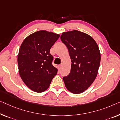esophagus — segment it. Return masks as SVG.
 <instances>
[{
	"instance_id": "1",
	"label": "esophagus",
	"mask_w": 120,
	"mask_h": 120,
	"mask_svg": "<svg viewBox=\"0 0 120 120\" xmlns=\"http://www.w3.org/2000/svg\"><path fill=\"white\" fill-rule=\"evenodd\" d=\"M62 66V64H61V65H60L59 66V68L60 69L61 68Z\"/></svg>"
}]
</instances>
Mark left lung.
Segmentation results:
<instances>
[{
	"label": "left lung",
	"mask_w": 120,
	"mask_h": 120,
	"mask_svg": "<svg viewBox=\"0 0 120 120\" xmlns=\"http://www.w3.org/2000/svg\"><path fill=\"white\" fill-rule=\"evenodd\" d=\"M71 59V72L63 78L65 86L73 94L88 88L97 76L101 60L99 48L93 38L77 30L63 32L60 37Z\"/></svg>",
	"instance_id": "left-lung-1"
}]
</instances>
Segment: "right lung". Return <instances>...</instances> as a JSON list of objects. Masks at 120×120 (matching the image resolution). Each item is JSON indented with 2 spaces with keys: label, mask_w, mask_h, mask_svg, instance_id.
Listing matches in <instances>:
<instances>
[{
  "label": "right lung",
  "mask_w": 120,
  "mask_h": 120,
  "mask_svg": "<svg viewBox=\"0 0 120 120\" xmlns=\"http://www.w3.org/2000/svg\"><path fill=\"white\" fill-rule=\"evenodd\" d=\"M59 37V34L41 30L28 35L21 45L18 55L19 75L34 92L45 91L57 74L49 51Z\"/></svg>",
  "instance_id": "right-lung-1"
}]
</instances>
